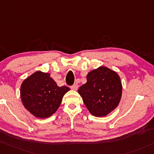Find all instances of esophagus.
Here are the masks:
<instances>
[{
    "instance_id": "34e87169",
    "label": "esophagus",
    "mask_w": 154,
    "mask_h": 154,
    "mask_svg": "<svg viewBox=\"0 0 154 154\" xmlns=\"http://www.w3.org/2000/svg\"><path fill=\"white\" fill-rule=\"evenodd\" d=\"M71 88L74 91H77V89H78V85H77V83H74L72 86H71Z\"/></svg>"
}]
</instances>
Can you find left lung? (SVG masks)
Returning <instances> with one entry per match:
<instances>
[{
  "instance_id": "obj_1",
  "label": "left lung",
  "mask_w": 154,
  "mask_h": 154,
  "mask_svg": "<svg viewBox=\"0 0 154 154\" xmlns=\"http://www.w3.org/2000/svg\"><path fill=\"white\" fill-rule=\"evenodd\" d=\"M87 82L78 89L88 108L94 116L103 117L114 111L122 97V85L119 74L106 66L88 73Z\"/></svg>"
}]
</instances>
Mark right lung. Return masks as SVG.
<instances>
[{
    "instance_id": "add662e5",
    "label": "right lung",
    "mask_w": 154,
    "mask_h": 154,
    "mask_svg": "<svg viewBox=\"0 0 154 154\" xmlns=\"http://www.w3.org/2000/svg\"><path fill=\"white\" fill-rule=\"evenodd\" d=\"M67 86H58L49 73H33L20 85V98L26 109L35 117L45 119L54 114L62 102Z\"/></svg>"
}]
</instances>
